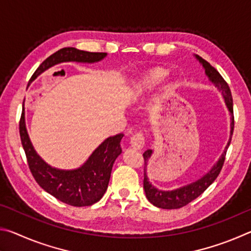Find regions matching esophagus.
<instances>
[{
	"label": "esophagus",
	"instance_id": "esophagus-1",
	"mask_svg": "<svg viewBox=\"0 0 251 251\" xmlns=\"http://www.w3.org/2000/svg\"><path fill=\"white\" fill-rule=\"evenodd\" d=\"M130 146L136 151H141L145 146V137L143 133H136L130 137Z\"/></svg>",
	"mask_w": 251,
	"mask_h": 251
}]
</instances>
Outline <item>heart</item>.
<instances>
[{"instance_id":"obj_1","label":"heart","mask_w":251,"mask_h":251,"mask_svg":"<svg viewBox=\"0 0 251 251\" xmlns=\"http://www.w3.org/2000/svg\"><path fill=\"white\" fill-rule=\"evenodd\" d=\"M168 73V70L164 69V67H156V69L151 70L134 85L133 91H131V97L133 99H138V97L143 96L145 93L151 91L152 88H155L161 80L166 77Z\"/></svg>"}]
</instances>
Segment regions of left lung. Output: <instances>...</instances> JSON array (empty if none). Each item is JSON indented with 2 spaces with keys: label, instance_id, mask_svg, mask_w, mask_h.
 I'll use <instances>...</instances> for the list:
<instances>
[{
  "label": "left lung",
  "instance_id": "obj_1",
  "mask_svg": "<svg viewBox=\"0 0 251 251\" xmlns=\"http://www.w3.org/2000/svg\"><path fill=\"white\" fill-rule=\"evenodd\" d=\"M196 58L202 64L203 69H205V73L208 77H209L210 82L214 84L220 92H222L225 101H226V105L231 115L230 138H229V142L227 144L226 148H225V151L223 152L222 157H220L219 160L217 161V164H215L214 167H212L205 176L201 177V179L192 182V184L182 186L180 188H177L175 190H168V192H164V190L157 189L156 187L152 186L151 182L148 181L146 166H147L148 159L151 158V156L152 154V151L147 150L145 152H144L143 157H144V164H145V166H144V189H145L146 197L148 201L152 203V205L158 208H163V209H177V208H181L186 206L187 203H189L190 201H193L194 199H196L198 196H201L208 187L215 181V179L218 177L219 173L224 166V161H225V158H226V152L229 145H230L231 136L233 133V121L235 120H233L232 96H231L230 88H229L226 80L223 78V76L219 74V72L216 70L214 66H211L209 63L205 61L203 58L199 57L198 55H196Z\"/></svg>",
  "mask_w": 251,
  "mask_h": 251
}]
</instances>
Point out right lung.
Listing matches in <instances>:
<instances>
[{
	"label": "right lung",
	"instance_id": "right-lung-1",
	"mask_svg": "<svg viewBox=\"0 0 251 251\" xmlns=\"http://www.w3.org/2000/svg\"><path fill=\"white\" fill-rule=\"evenodd\" d=\"M106 53L64 48L50 55L42 63L31 80L35 79L49 67L63 62L95 63L103 59ZM20 136L26 155L28 168L34 179L45 192L58 201L75 207L91 206L104 196L107 189L113 164L122 152L123 134L110 136L93 151L83 166L73 171H62L48 165L36 154L25 127L24 110L20 120Z\"/></svg>",
	"mask_w": 251,
	"mask_h": 251
}]
</instances>
